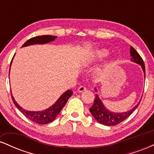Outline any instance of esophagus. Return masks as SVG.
Masks as SVG:
<instances>
[{
    "label": "esophagus",
    "instance_id": "obj_1",
    "mask_svg": "<svg viewBox=\"0 0 154 154\" xmlns=\"http://www.w3.org/2000/svg\"><path fill=\"white\" fill-rule=\"evenodd\" d=\"M77 91H78V92H79V93H82V92L86 91V88L85 87V86H80V87H79Z\"/></svg>",
    "mask_w": 154,
    "mask_h": 154
}]
</instances>
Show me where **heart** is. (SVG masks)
<instances>
[{
    "label": "heart",
    "instance_id": "heart-1",
    "mask_svg": "<svg viewBox=\"0 0 154 154\" xmlns=\"http://www.w3.org/2000/svg\"><path fill=\"white\" fill-rule=\"evenodd\" d=\"M107 55H108V51L106 50H104V49L103 50H100L97 51L96 53H95L94 54L87 56V57L85 59L84 61H83L82 64L84 65L85 66H90L92 63L94 62L95 61L101 59V58L107 56Z\"/></svg>",
    "mask_w": 154,
    "mask_h": 154
}]
</instances>
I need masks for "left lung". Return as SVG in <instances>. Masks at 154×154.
Returning <instances> with one entry per match:
<instances>
[{
  "label": "left lung",
  "mask_w": 154,
  "mask_h": 154,
  "mask_svg": "<svg viewBox=\"0 0 154 154\" xmlns=\"http://www.w3.org/2000/svg\"><path fill=\"white\" fill-rule=\"evenodd\" d=\"M130 56H131L132 61L140 65L143 70L144 75L146 76V69H145L143 60L140 56L138 53L135 50V48L132 46L130 47ZM95 91H97L96 88H95ZM140 102L135 107H133L132 109L128 111L127 112L114 113L111 112V111L108 110L107 109H106L103 103H102V101L98 97V95L96 94L93 105L92 106V107L90 108V111H91L92 115L93 116V117L95 118V120L98 123L103 125H106V126H114V125H119L124 120L126 119L129 116L131 115L132 113L138 106Z\"/></svg>",
  "instance_id": "left-lung-1"
}]
</instances>
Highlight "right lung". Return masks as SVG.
Here are the masks:
<instances>
[{
  "instance_id": "add662e5",
  "label": "right lung",
  "mask_w": 154,
  "mask_h": 154,
  "mask_svg": "<svg viewBox=\"0 0 154 154\" xmlns=\"http://www.w3.org/2000/svg\"><path fill=\"white\" fill-rule=\"evenodd\" d=\"M56 38V36L54 35H40V36L34 37L28 40L24 43V45L22 47H25L27 45H35V44H45L47 43H50L51 41H54L55 39ZM13 60V59H12ZM11 60V61H12ZM10 64V67H11ZM72 92L71 90H69L65 92L61 95L57 101L55 103L54 105L51 106L48 109H45L42 111H30L27 110H24L23 108H22L17 101L14 100V98L11 94V98L13 100L14 105L19 109V110L31 121L34 122L35 123L40 124V125H45V124H48L53 122L56 119L58 114H59L60 111L63 109L65 104L66 103L67 100L69 98L72 96Z\"/></svg>"
}]
</instances>
